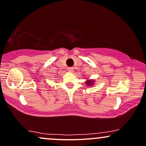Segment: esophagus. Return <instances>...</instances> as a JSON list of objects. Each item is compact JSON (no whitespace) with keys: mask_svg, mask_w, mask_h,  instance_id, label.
Returning a JSON list of instances; mask_svg holds the SVG:
<instances>
[{"mask_svg":"<svg viewBox=\"0 0 146 146\" xmlns=\"http://www.w3.org/2000/svg\"><path fill=\"white\" fill-rule=\"evenodd\" d=\"M68 70L69 72H70V73H73V67H69V68H68Z\"/></svg>","mask_w":146,"mask_h":146,"instance_id":"esophagus-1","label":"esophagus"}]
</instances>
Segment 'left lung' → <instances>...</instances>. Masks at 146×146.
I'll use <instances>...</instances> for the list:
<instances>
[{
	"label": "left lung",
	"mask_w": 146,
	"mask_h": 146,
	"mask_svg": "<svg viewBox=\"0 0 146 146\" xmlns=\"http://www.w3.org/2000/svg\"><path fill=\"white\" fill-rule=\"evenodd\" d=\"M94 82V80H87L85 82V83L87 86H92L93 85Z\"/></svg>",
	"instance_id": "left-lung-1"
}]
</instances>
